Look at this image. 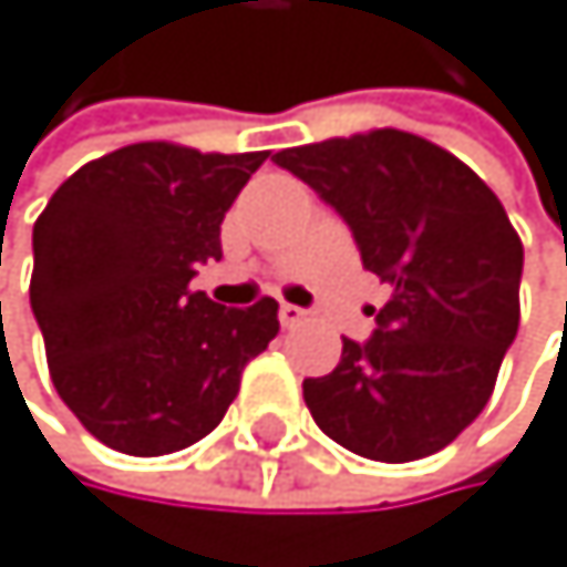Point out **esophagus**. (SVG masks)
<instances>
[{"instance_id": "obj_1", "label": "esophagus", "mask_w": 567, "mask_h": 567, "mask_svg": "<svg viewBox=\"0 0 567 567\" xmlns=\"http://www.w3.org/2000/svg\"><path fill=\"white\" fill-rule=\"evenodd\" d=\"M280 322L287 326V329H295V326H301L305 322V311L298 308V305H280Z\"/></svg>"}]
</instances>
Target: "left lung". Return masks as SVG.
<instances>
[{"mask_svg":"<svg viewBox=\"0 0 567 567\" xmlns=\"http://www.w3.org/2000/svg\"><path fill=\"white\" fill-rule=\"evenodd\" d=\"M350 224L361 262L392 298L368 343L305 379V403L332 442L379 463L445 449L487 406L519 329L523 241L498 196L452 157L400 128L280 150Z\"/></svg>","mask_w":567,"mask_h":567,"instance_id":"left-lung-1","label":"left lung"}]
</instances>
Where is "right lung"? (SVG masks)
<instances>
[{
    "label": "right lung",
    "instance_id": "obj_1",
    "mask_svg": "<svg viewBox=\"0 0 567 567\" xmlns=\"http://www.w3.org/2000/svg\"><path fill=\"white\" fill-rule=\"evenodd\" d=\"M266 157L133 143L83 164L38 217L30 308L48 371L107 449L167 456L206 439L280 332L272 298L224 308L188 287Z\"/></svg>",
    "mask_w": 567,
    "mask_h": 567
}]
</instances>
